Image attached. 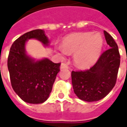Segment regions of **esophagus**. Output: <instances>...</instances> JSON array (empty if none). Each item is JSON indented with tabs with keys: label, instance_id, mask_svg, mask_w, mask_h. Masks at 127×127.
<instances>
[{
	"label": "esophagus",
	"instance_id": "1",
	"mask_svg": "<svg viewBox=\"0 0 127 127\" xmlns=\"http://www.w3.org/2000/svg\"><path fill=\"white\" fill-rule=\"evenodd\" d=\"M68 68V64L66 63H62L61 65V68L63 69V68Z\"/></svg>",
	"mask_w": 127,
	"mask_h": 127
}]
</instances>
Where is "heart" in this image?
<instances>
[{"instance_id": "1", "label": "heart", "mask_w": 127, "mask_h": 127, "mask_svg": "<svg viewBox=\"0 0 127 127\" xmlns=\"http://www.w3.org/2000/svg\"><path fill=\"white\" fill-rule=\"evenodd\" d=\"M103 44L102 37L99 33L80 32L70 34L57 46L61 53H74L75 63L80 67H87L95 63L100 54Z\"/></svg>"}]
</instances>
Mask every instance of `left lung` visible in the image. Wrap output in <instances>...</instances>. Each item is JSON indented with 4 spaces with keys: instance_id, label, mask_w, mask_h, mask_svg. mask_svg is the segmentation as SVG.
I'll use <instances>...</instances> for the list:
<instances>
[{
    "instance_id": "8db88e82",
    "label": "left lung",
    "mask_w": 127,
    "mask_h": 127,
    "mask_svg": "<svg viewBox=\"0 0 127 127\" xmlns=\"http://www.w3.org/2000/svg\"><path fill=\"white\" fill-rule=\"evenodd\" d=\"M109 49L104 51L95 64L84 71H72L74 93L80 99L95 102L104 98L115 86L120 65V55L114 39L104 31Z\"/></svg>"
}]
</instances>
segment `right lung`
Segmentation results:
<instances>
[{
	"mask_svg": "<svg viewBox=\"0 0 127 127\" xmlns=\"http://www.w3.org/2000/svg\"><path fill=\"white\" fill-rule=\"evenodd\" d=\"M29 39H36L44 46L49 40L44 31L36 29L21 36L13 42L8 57V68L13 91L25 102L41 104L48 98L61 63H54L48 59L36 61L28 56L25 44Z\"/></svg>",
	"mask_w": 127,
	"mask_h": 127,
	"instance_id": "add662e5",
	"label": "right lung"
}]
</instances>
